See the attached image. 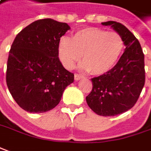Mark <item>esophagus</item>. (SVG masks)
Wrapping results in <instances>:
<instances>
[{
	"instance_id": "34e87169",
	"label": "esophagus",
	"mask_w": 151,
	"mask_h": 151,
	"mask_svg": "<svg viewBox=\"0 0 151 151\" xmlns=\"http://www.w3.org/2000/svg\"><path fill=\"white\" fill-rule=\"evenodd\" d=\"M83 78V76L81 75V74H75V80L76 81H79V80H81Z\"/></svg>"
}]
</instances>
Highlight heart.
<instances>
[{"instance_id": "heart-1", "label": "heart", "mask_w": 151, "mask_h": 151, "mask_svg": "<svg viewBox=\"0 0 151 151\" xmlns=\"http://www.w3.org/2000/svg\"><path fill=\"white\" fill-rule=\"evenodd\" d=\"M124 40L116 31L89 27L76 31L72 39L62 37L58 55L67 69L83 59V67L93 75H102L116 65L124 49Z\"/></svg>"}]
</instances>
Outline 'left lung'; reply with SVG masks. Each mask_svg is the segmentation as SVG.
<instances>
[{
  "label": "left lung",
  "mask_w": 151,
  "mask_h": 151,
  "mask_svg": "<svg viewBox=\"0 0 151 151\" xmlns=\"http://www.w3.org/2000/svg\"><path fill=\"white\" fill-rule=\"evenodd\" d=\"M121 34L126 49L116 65L106 73L91 79L92 90L86 102L100 116H116L125 113L136 104L145 85L144 53L134 34L118 22L108 21Z\"/></svg>",
  "instance_id": "obj_1"
}]
</instances>
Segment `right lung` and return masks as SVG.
Segmentation results:
<instances>
[{"label":"right lung","mask_w":151,"mask_h":151,"mask_svg":"<svg viewBox=\"0 0 151 151\" xmlns=\"http://www.w3.org/2000/svg\"><path fill=\"white\" fill-rule=\"evenodd\" d=\"M70 29L52 19L33 22L17 34L7 61L6 84L14 101L29 113H44L61 101L74 74L58 58V43Z\"/></svg>","instance_id":"add662e5"}]
</instances>
